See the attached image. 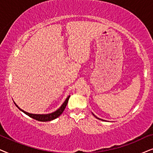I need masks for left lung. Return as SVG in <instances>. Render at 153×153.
<instances>
[{
  "instance_id": "1",
  "label": "left lung",
  "mask_w": 153,
  "mask_h": 153,
  "mask_svg": "<svg viewBox=\"0 0 153 153\" xmlns=\"http://www.w3.org/2000/svg\"><path fill=\"white\" fill-rule=\"evenodd\" d=\"M94 116H95V115H94ZM95 117H96V116H95ZM97 117V118H98L97 117ZM98 119H99V118H98Z\"/></svg>"
}]
</instances>
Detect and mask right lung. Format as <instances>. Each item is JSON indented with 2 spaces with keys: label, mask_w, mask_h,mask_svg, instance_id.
Masks as SVG:
<instances>
[{
  "label": "right lung",
  "mask_w": 153,
  "mask_h": 153,
  "mask_svg": "<svg viewBox=\"0 0 153 153\" xmlns=\"http://www.w3.org/2000/svg\"><path fill=\"white\" fill-rule=\"evenodd\" d=\"M69 98H70V96H68V97H67V99H66V101H64V103H63L62 106H61L59 108L58 110H56L55 112H54V113H50V114H47V115H36V114H31V113H28L27 112L23 111V110L20 109L19 107L17 106L19 108V110H21L22 112H24V113L26 114V115L29 116V117H32L33 119H35L36 120L38 121H40V122H48V121H51L52 120H54L56 119V118H57L59 116H60L62 115V113L64 112L65 108H66L67 103H68V99Z\"/></svg>",
  "instance_id": "right-lung-1"
}]
</instances>
